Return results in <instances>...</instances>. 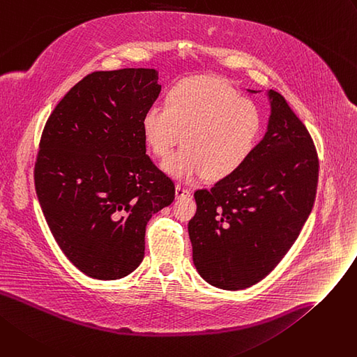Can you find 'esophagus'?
Returning a JSON list of instances; mask_svg holds the SVG:
<instances>
[{
	"label": "esophagus",
	"mask_w": 357,
	"mask_h": 357,
	"mask_svg": "<svg viewBox=\"0 0 357 357\" xmlns=\"http://www.w3.org/2000/svg\"><path fill=\"white\" fill-rule=\"evenodd\" d=\"M175 195H176L178 199L186 198V197L191 195V191H189L188 188H185V186H182V185H176V186H175Z\"/></svg>",
	"instance_id": "1"
}]
</instances>
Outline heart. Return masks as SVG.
<instances>
[{
  "mask_svg": "<svg viewBox=\"0 0 357 357\" xmlns=\"http://www.w3.org/2000/svg\"><path fill=\"white\" fill-rule=\"evenodd\" d=\"M142 135L151 151L178 181L205 176L221 181L238 171L254 152L263 130L259 109L222 80L192 76L172 84L165 105L153 103L142 114Z\"/></svg>",
  "mask_w": 357,
  "mask_h": 357,
  "instance_id": "b5f03b06",
  "label": "heart"
}]
</instances>
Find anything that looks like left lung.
<instances>
[{"label": "left lung", "mask_w": 357, "mask_h": 357, "mask_svg": "<svg viewBox=\"0 0 357 357\" xmlns=\"http://www.w3.org/2000/svg\"><path fill=\"white\" fill-rule=\"evenodd\" d=\"M268 98V130L248 160L194 195L197 213L188 224L194 264L222 290L266 278L296 243L316 199L313 139L280 93L270 90Z\"/></svg>", "instance_id": "1"}]
</instances>
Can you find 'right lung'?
Segmentation results:
<instances>
[{
    "instance_id": "add662e5",
    "label": "right lung",
    "mask_w": 357,
    "mask_h": 357,
    "mask_svg": "<svg viewBox=\"0 0 357 357\" xmlns=\"http://www.w3.org/2000/svg\"><path fill=\"white\" fill-rule=\"evenodd\" d=\"M160 93L155 68L94 71L47 121L34 185L64 255L86 275L119 280L145 255L146 224L175 183L146 155L142 114Z\"/></svg>"
}]
</instances>
